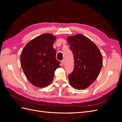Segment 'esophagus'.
I'll return each instance as SVG.
<instances>
[{"mask_svg": "<svg viewBox=\"0 0 122 122\" xmlns=\"http://www.w3.org/2000/svg\"><path fill=\"white\" fill-rule=\"evenodd\" d=\"M61 65L62 66H64L65 65V61L64 60H62L61 61Z\"/></svg>", "mask_w": 122, "mask_h": 122, "instance_id": "1", "label": "esophagus"}]
</instances>
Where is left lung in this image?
<instances>
[{"label": "left lung", "mask_w": 122, "mask_h": 122, "mask_svg": "<svg viewBox=\"0 0 122 122\" xmlns=\"http://www.w3.org/2000/svg\"><path fill=\"white\" fill-rule=\"evenodd\" d=\"M74 66L69 80L75 89L83 90L93 83L102 67V56L97 46L86 36L77 34L67 39Z\"/></svg>", "instance_id": "8db88e82"}]
</instances>
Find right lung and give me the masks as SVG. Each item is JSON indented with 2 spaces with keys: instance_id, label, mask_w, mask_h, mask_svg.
<instances>
[{
  "instance_id": "1",
  "label": "right lung",
  "mask_w": 122,
  "mask_h": 122,
  "mask_svg": "<svg viewBox=\"0 0 122 122\" xmlns=\"http://www.w3.org/2000/svg\"><path fill=\"white\" fill-rule=\"evenodd\" d=\"M56 37L51 34L40 35L28 43L22 51L21 65L26 77L34 86L43 87L53 79L60 67L53 45Z\"/></svg>"
}]
</instances>
